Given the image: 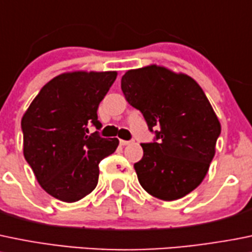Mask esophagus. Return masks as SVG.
<instances>
[{"label":"esophagus","mask_w":252,"mask_h":252,"mask_svg":"<svg viewBox=\"0 0 252 252\" xmlns=\"http://www.w3.org/2000/svg\"><path fill=\"white\" fill-rule=\"evenodd\" d=\"M119 143H121V145H123V146H126V145H129V144H131L133 143V141L131 140H119Z\"/></svg>","instance_id":"esophagus-1"}]
</instances>
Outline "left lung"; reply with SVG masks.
<instances>
[{"label":"left lung","instance_id":"left-lung-1","mask_svg":"<svg viewBox=\"0 0 252 252\" xmlns=\"http://www.w3.org/2000/svg\"><path fill=\"white\" fill-rule=\"evenodd\" d=\"M122 91L143 113L153 143L134 163L141 187L162 201H176L198 187L216 154L220 123L203 90L192 77L158 65L129 70Z\"/></svg>","mask_w":252,"mask_h":252}]
</instances>
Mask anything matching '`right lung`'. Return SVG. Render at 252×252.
<instances>
[{"instance_id": "right-lung-1", "label": "right lung", "mask_w": 252, "mask_h": 252, "mask_svg": "<svg viewBox=\"0 0 252 252\" xmlns=\"http://www.w3.org/2000/svg\"><path fill=\"white\" fill-rule=\"evenodd\" d=\"M116 71L65 72L44 85L22 118L23 154L44 191L72 203L98 183V163L113 154L117 138L90 134L101 129L97 109Z\"/></svg>"}]
</instances>
